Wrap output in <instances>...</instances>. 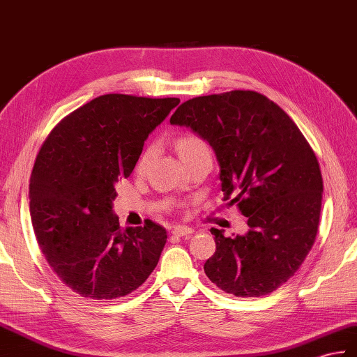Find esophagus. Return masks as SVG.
Here are the masks:
<instances>
[{
  "mask_svg": "<svg viewBox=\"0 0 357 357\" xmlns=\"http://www.w3.org/2000/svg\"><path fill=\"white\" fill-rule=\"evenodd\" d=\"M193 233V228L185 227V225H176L172 228V234L173 236H179V237H185Z\"/></svg>",
  "mask_w": 357,
  "mask_h": 357,
  "instance_id": "34e87169",
  "label": "esophagus"
}]
</instances>
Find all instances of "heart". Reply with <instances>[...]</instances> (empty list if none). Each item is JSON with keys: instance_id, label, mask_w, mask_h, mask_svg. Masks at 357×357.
Here are the masks:
<instances>
[{"instance_id": "heart-1", "label": "heart", "mask_w": 357, "mask_h": 357, "mask_svg": "<svg viewBox=\"0 0 357 357\" xmlns=\"http://www.w3.org/2000/svg\"><path fill=\"white\" fill-rule=\"evenodd\" d=\"M176 151L181 156L182 161H188V160H193L196 156H201V155H208L210 153V149L206 146L205 141L197 137L196 134H184L181 135L176 139ZM153 152L152 147L146 149L143 152V155L139 156L138 164H137V170L141 172L144 169V165L147 162V160L151 158V155Z\"/></svg>"}]
</instances>
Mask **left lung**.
<instances>
[{
    "mask_svg": "<svg viewBox=\"0 0 357 357\" xmlns=\"http://www.w3.org/2000/svg\"><path fill=\"white\" fill-rule=\"evenodd\" d=\"M208 143L220 167L223 201L237 204L248 233L211 228L216 252L204 271L223 292L268 295L301 266L317 238L322 201L319 164L281 107L255 91L195 97L170 119Z\"/></svg>",
    "mask_w": 357,
    "mask_h": 357,
    "instance_id": "obj_1",
    "label": "left lung"
}]
</instances>
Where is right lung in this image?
<instances>
[{
    "label": "right lung",
    "instance_id": "right-lung-1",
    "mask_svg": "<svg viewBox=\"0 0 357 357\" xmlns=\"http://www.w3.org/2000/svg\"><path fill=\"white\" fill-rule=\"evenodd\" d=\"M178 105L105 94L66 115L40 147L30 178L31 225L50 268L76 294L115 300L158 264L167 231L152 220L123 229L112 201L149 134Z\"/></svg>",
    "mask_w": 357,
    "mask_h": 357
}]
</instances>
